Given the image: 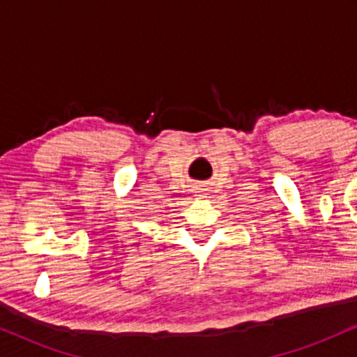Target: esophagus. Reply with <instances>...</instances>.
I'll use <instances>...</instances> for the list:
<instances>
[{
  "instance_id": "1",
  "label": "esophagus",
  "mask_w": 357,
  "mask_h": 357,
  "mask_svg": "<svg viewBox=\"0 0 357 357\" xmlns=\"http://www.w3.org/2000/svg\"><path fill=\"white\" fill-rule=\"evenodd\" d=\"M199 190H202V188H199ZM198 192H203V190H202V191H198ZM199 196H202V195H199Z\"/></svg>"
}]
</instances>
